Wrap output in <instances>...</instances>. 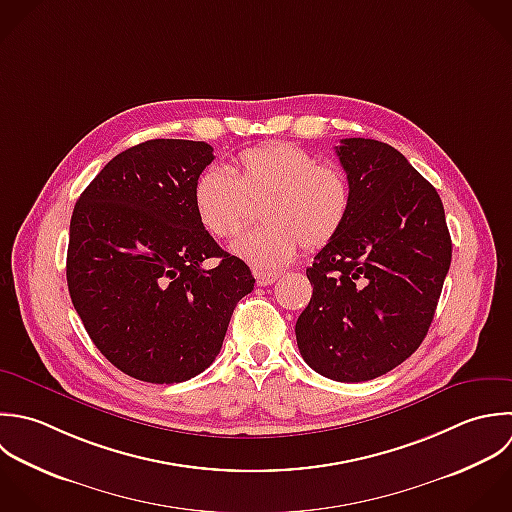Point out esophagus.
Masks as SVG:
<instances>
[{"mask_svg": "<svg viewBox=\"0 0 512 512\" xmlns=\"http://www.w3.org/2000/svg\"><path fill=\"white\" fill-rule=\"evenodd\" d=\"M253 275H255V281L259 287L273 285L281 277V273H277V271H253Z\"/></svg>", "mask_w": 512, "mask_h": 512, "instance_id": "esophagus-1", "label": "esophagus"}]
</instances>
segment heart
Masks as SVG:
<instances>
[{
	"mask_svg": "<svg viewBox=\"0 0 512 512\" xmlns=\"http://www.w3.org/2000/svg\"><path fill=\"white\" fill-rule=\"evenodd\" d=\"M263 227L241 235L231 251L259 271L291 261L303 243L315 251L329 245L351 211V183L333 163H317L309 151L271 141L241 151L233 173L213 165L193 185V209L215 237H233L249 221V201H261Z\"/></svg>",
	"mask_w": 512,
	"mask_h": 512,
	"instance_id": "b5f03b06",
	"label": "heart"
}]
</instances>
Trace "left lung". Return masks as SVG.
<instances>
[{
    "instance_id": "left-lung-1",
    "label": "left lung",
    "mask_w": 512,
    "mask_h": 512,
    "mask_svg": "<svg viewBox=\"0 0 512 512\" xmlns=\"http://www.w3.org/2000/svg\"><path fill=\"white\" fill-rule=\"evenodd\" d=\"M351 211L307 277L313 297L295 325L305 363L361 383L409 359L431 327L453 243L437 189L395 147L341 139Z\"/></svg>"
}]
</instances>
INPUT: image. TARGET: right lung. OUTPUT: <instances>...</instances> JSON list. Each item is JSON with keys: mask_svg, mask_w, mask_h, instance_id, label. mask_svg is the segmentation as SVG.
I'll use <instances>...</instances> for the list:
<instances>
[{"mask_svg": "<svg viewBox=\"0 0 512 512\" xmlns=\"http://www.w3.org/2000/svg\"><path fill=\"white\" fill-rule=\"evenodd\" d=\"M211 161L205 141L151 139L115 155L73 207L71 303L101 355L145 383L203 373L255 285L195 215L193 185ZM207 258L220 263L205 270Z\"/></svg>", "mask_w": 512, "mask_h": 512, "instance_id": "1", "label": "right lung"}]
</instances>
